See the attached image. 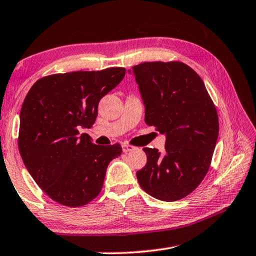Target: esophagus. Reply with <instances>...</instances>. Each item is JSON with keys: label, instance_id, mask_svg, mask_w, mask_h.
<instances>
[{"label": "esophagus", "instance_id": "esophagus-1", "mask_svg": "<svg viewBox=\"0 0 256 256\" xmlns=\"http://www.w3.org/2000/svg\"><path fill=\"white\" fill-rule=\"evenodd\" d=\"M122 148H123V152H125V153H128V152H131V151H133L134 148V146H130V144H126V143H123L122 144Z\"/></svg>", "mask_w": 256, "mask_h": 256}]
</instances>
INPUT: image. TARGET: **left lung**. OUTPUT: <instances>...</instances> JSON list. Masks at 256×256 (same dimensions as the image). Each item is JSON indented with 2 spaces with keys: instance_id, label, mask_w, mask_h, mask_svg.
<instances>
[{
  "instance_id": "left-lung-1",
  "label": "left lung",
  "mask_w": 256,
  "mask_h": 256,
  "mask_svg": "<svg viewBox=\"0 0 256 256\" xmlns=\"http://www.w3.org/2000/svg\"><path fill=\"white\" fill-rule=\"evenodd\" d=\"M128 72L138 85L146 123L166 136L162 153L143 148L146 164L136 172L138 181L159 200H179L198 187L210 166L217 110L202 78L184 62H143Z\"/></svg>"
}]
</instances>
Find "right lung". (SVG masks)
Instances as JSON below:
<instances>
[{
	"instance_id": "1",
	"label": "right lung",
	"mask_w": 256,
	"mask_h": 256,
	"mask_svg": "<svg viewBox=\"0 0 256 256\" xmlns=\"http://www.w3.org/2000/svg\"><path fill=\"white\" fill-rule=\"evenodd\" d=\"M125 69L56 74L36 82L20 112L18 151L36 184L58 204L80 207L98 196L118 143L96 146L90 128L98 103L122 82Z\"/></svg>"
}]
</instances>
